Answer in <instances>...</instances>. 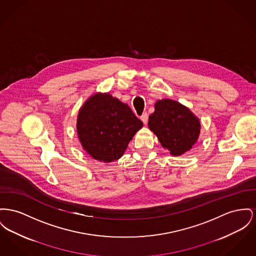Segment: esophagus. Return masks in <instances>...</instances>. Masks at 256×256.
Returning a JSON list of instances; mask_svg holds the SVG:
<instances>
[{"mask_svg":"<svg viewBox=\"0 0 256 256\" xmlns=\"http://www.w3.org/2000/svg\"><path fill=\"white\" fill-rule=\"evenodd\" d=\"M140 119L141 120L146 124L147 122H148V114L145 112V113H143L142 115H141V117H140Z\"/></svg>","mask_w":256,"mask_h":256,"instance_id":"1","label":"esophagus"}]
</instances>
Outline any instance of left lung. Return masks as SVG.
Returning <instances> with one entry per match:
<instances>
[{
	"instance_id": "left-lung-1",
	"label": "left lung",
	"mask_w": 256,
	"mask_h": 256,
	"mask_svg": "<svg viewBox=\"0 0 256 256\" xmlns=\"http://www.w3.org/2000/svg\"><path fill=\"white\" fill-rule=\"evenodd\" d=\"M148 126L172 156L190 150L200 134V122L186 106L172 100H158Z\"/></svg>"
}]
</instances>
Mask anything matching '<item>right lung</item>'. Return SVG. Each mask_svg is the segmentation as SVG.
Instances as JSON below:
<instances>
[{"instance_id": "right-lung-1", "label": "right lung", "mask_w": 256, "mask_h": 256, "mask_svg": "<svg viewBox=\"0 0 256 256\" xmlns=\"http://www.w3.org/2000/svg\"><path fill=\"white\" fill-rule=\"evenodd\" d=\"M143 126L130 106L109 94H94L77 117V134L83 149L94 160H119L136 132Z\"/></svg>"}]
</instances>
